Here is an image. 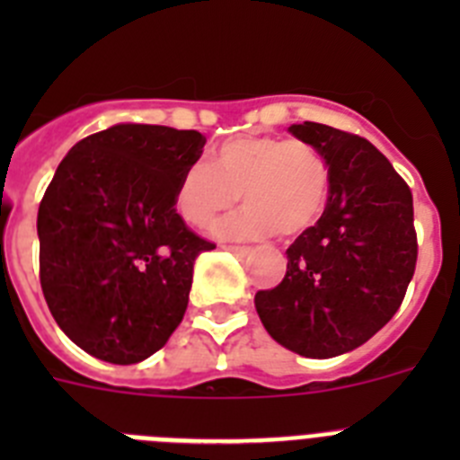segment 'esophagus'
Returning a JSON list of instances; mask_svg holds the SVG:
<instances>
[{
  "instance_id": "34e87169",
  "label": "esophagus",
  "mask_w": 460,
  "mask_h": 460,
  "mask_svg": "<svg viewBox=\"0 0 460 460\" xmlns=\"http://www.w3.org/2000/svg\"><path fill=\"white\" fill-rule=\"evenodd\" d=\"M223 249L230 251V253H234V255H249L251 253L249 246H223Z\"/></svg>"
}]
</instances>
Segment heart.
Wrapping results in <instances>:
<instances>
[{
    "label": "heart",
    "instance_id": "b5f03b06",
    "mask_svg": "<svg viewBox=\"0 0 460 460\" xmlns=\"http://www.w3.org/2000/svg\"><path fill=\"white\" fill-rule=\"evenodd\" d=\"M327 158L311 142L276 136H234L211 152L209 164H190L174 189V209L205 230L234 202L243 209L214 227L221 239H295L323 217L329 198Z\"/></svg>",
    "mask_w": 460,
    "mask_h": 460
}]
</instances>
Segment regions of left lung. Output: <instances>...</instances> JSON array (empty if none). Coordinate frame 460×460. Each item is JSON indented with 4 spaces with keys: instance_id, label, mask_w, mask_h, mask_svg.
Segmentation results:
<instances>
[{
    "instance_id": "obj_1",
    "label": "left lung",
    "mask_w": 460,
    "mask_h": 460,
    "mask_svg": "<svg viewBox=\"0 0 460 460\" xmlns=\"http://www.w3.org/2000/svg\"><path fill=\"white\" fill-rule=\"evenodd\" d=\"M288 131L323 152L332 184L320 221L286 251V276L255 308L276 343L329 359L367 343L403 302L417 265L412 193L364 137L315 121Z\"/></svg>"
}]
</instances>
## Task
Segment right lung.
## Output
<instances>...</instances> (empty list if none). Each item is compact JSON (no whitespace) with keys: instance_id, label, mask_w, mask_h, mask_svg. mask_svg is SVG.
I'll return each mask as SVG.
<instances>
[{"instance_id":"add662e5","label":"right lung","mask_w":460,"mask_h":460,"mask_svg":"<svg viewBox=\"0 0 460 460\" xmlns=\"http://www.w3.org/2000/svg\"><path fill=\"white\" fill-rule=\"evenodd\" d=\"M205 137L115 124L57 168L39 207L40 288L73 343L110 364L161 350L189 306L195 258L214 249L174 209L180 174Z\"/></svg>"}]
</instances>
